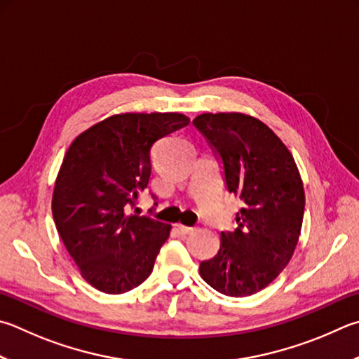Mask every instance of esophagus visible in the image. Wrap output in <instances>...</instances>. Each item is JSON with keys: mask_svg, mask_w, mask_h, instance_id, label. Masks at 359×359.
Masks as SVG:
<instances>
[{"mask_svg": "<svg viewBox=\"0 0 359 359\" xmlns=\"http://www.w3.org/2000/svg\"><path fill=\"white\" fill-rule=\"evenodd\" d=\"M177 231H179L180 233H191V232H194V227L184 226V224H177Z\"/></svg>", "mask_w": 359, "mask_h": 359, "instance_id": "esophagus-1", "label": "esophagus"}]
</instances>
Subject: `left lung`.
Returning a JSON list of instances; mask_svg holds the SVG:
<instances>
[{"label": "left lung", "mask_w": 359, "mask_h": 359, "mask_svg": "<svg viewBox=\"0 0 359 359\" xmlns=\"http://www.w3.org/2000/svg\"><path fill=\"white\" fill-rule=\"evenodd\" d=\"M193 123L223 161L227 190L245 202L237 229L221 232L217 256L201 262V278L224 295H252L275 281L295 251L304 215L302 175L284 142L256 117L205 113Z\"/></svg>", "instance_id": "obj_1"}]
</instances>
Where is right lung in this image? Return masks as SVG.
Here are the masks:
<instances>
[{
	"instance_id": "right-lung-1",
	"label": "right lung",
	"mask_w": 359,
	"mask_h": 359,
	"mask_svg": "<svg viewBox=\"0 0 359 359\" xmlns=\"http://www.w3.org/2000/svg\"><path fill=\"white\" fill-rule=\"evenodd\" d=\"M180 113H122L72 141L55 182L51 212L80 275L97 290L128 292L152 273L171 224L127 215L152 172L151 149L188 126Z\"/></svg>"
}]
</instances>
